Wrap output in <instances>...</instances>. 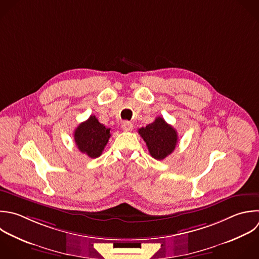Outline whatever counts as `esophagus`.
Returning <instances> with one entry per match:
<instances>
[{
	"label": "esophagus",
	"mask_w": 259,
	"mask_h": 259,
	"mask_svg": "<svg viewBox=\"0 0 259 259\" xmlns=\"http://www.w3.org/2000/svg\"><path fill=\"white\" fill-rule=\"evenodd\" d=\"M121 127L124 132H131L134 126H133V123L130 121H123L121 124Z\"/></svg>",
	"instance_id": "34e87169"
}]
</instances>
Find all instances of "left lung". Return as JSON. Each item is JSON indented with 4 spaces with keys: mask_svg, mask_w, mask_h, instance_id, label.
Segmentation results:
<instances>
[{
    "mask_svg": "<svg viewBox=\"0 0 259 259\" xmlns=\"http://www.w3.org/2000/svg\"><path fill=\"white\" fill-rule=\"evenodd\" d=\"M140 136L147 144L150 155L156 160H163L170 155L178 142L177 132L163 117L139 130Z\"/></svg>",
    "mask_w": 259,
    "mask_h": 259,
    "instance_id": "1",
    "label": "left lung"
}]
</instances>
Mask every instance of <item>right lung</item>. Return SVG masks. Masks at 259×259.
<instances>
[{"label":"right lung","mask_w":259,"mask_h":259,"mask_svg":"<svg viewBox=\"0 0 259 259\" xmlns=\"http://www.w3.org/2000/svg\"><path fill=\"white\" fill-rule=\"evenodd\" d=\"M110 136V128L100 123L95 115L80 123L74 132L78 149L90 158H97L102 154Z\"/></svg>","instance_id":"add662e5"}]
</instances>
